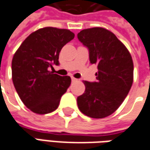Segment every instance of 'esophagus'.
Segmentation results:
<instances>
[{"instance_id": "34e87169", "label": "esophagus", "mask_w": 150, "mask_h": 150, "mask_svg": "<svg viewBox=\"0 0 150 150\" xmlns=\"http://www.w3.org/2000/svg\"><path fill=\"white\" fill-rule=\"evenodd\" d=\"M71 80H72V81H76L77 79H75V77H73V76H72V77H71Z\"/></svg>"}]
</instances>
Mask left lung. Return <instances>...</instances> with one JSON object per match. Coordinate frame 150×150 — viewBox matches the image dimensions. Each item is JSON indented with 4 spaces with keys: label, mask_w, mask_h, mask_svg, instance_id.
Listing matches in <instances>:
<instances>
[{
    "label": "left lung",
    "mask_w": 150,
    "mask_h": 150,
    "mask_svg": "<svg viewBox=\"0 0 150 150\" xmlns=\"http://www.w3.org/2000/svg\"><path fill=\"white\" fill-rule=\"evenodd\" d=\"M78 39L89 50L90 61L96 64V82L84 81L85 93L77 98L84 115L102 119L120 106L131 88L134 64L131 54L116 35L102 27L82 30Z\"/></svg>",
    "instance_id": "obj_1"
}]
</instances>
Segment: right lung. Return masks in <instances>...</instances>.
Returning a JSON list of instances; mask_svg holds the SVG:
<instances>
[{
    "label": "right lung",
    "mask_w": 150,
    "mask_h": 150,
    "mask_svg": "<svg viewBox=\"0 0 150 150\" xmlns=\"http://www.w3.org/2000/svg\"><path fill=\"white\" fill-rule=\"evenodd\" d=\"M66 29L45 27L34 31L20 45L11 62L12 81L24 105L39 115L55 110L71 83L70 76L50 71L59 65L62 47L74 39Z\"/></svg>",
    "instance_id": "1"
}]
</instances>
